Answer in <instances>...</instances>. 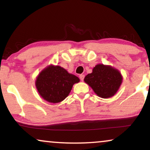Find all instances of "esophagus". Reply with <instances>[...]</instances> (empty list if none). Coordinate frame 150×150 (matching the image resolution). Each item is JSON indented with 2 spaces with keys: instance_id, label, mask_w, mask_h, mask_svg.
Instances as JSON below:
<instances>
[{
  "instance_id": "obj_1",
  "label": "esophagus",
  "mask_w": 150,
  "mask_h": 150,
  "mask_svg": "<svg viewBox=\"0 0 150 150\" xmlns=\"http://www.w3.org/2000/svg\"><path fill=\"white\" fill-rule=\"evenodd\" d=\"M79 78H80V79H81V81H83V80H84V79H85V75H84V74L79 75Z\"/></svg>"
}]
</instances>
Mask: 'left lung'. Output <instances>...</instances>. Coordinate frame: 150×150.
Masks as SVG:
<instances>
[{"mask_svg": "<svg viewBox=\"0 0 150 150\" xmlns=\"http://www.w3.org/2000/svg\"><path fill=\"white\" fill-rule=\"evenodd\" d=\"M84 81L99 97L108 98L117 91L122 84V76L117 69L98 64L93 69L92 73L86 76Z\"/></svg>", "mask_w": 150, "mask_h": 150, "instance_id": "obj_1", "label": "left lung"}]
</instances>
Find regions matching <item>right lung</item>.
I'll list each match as a JSON object with an SVG mask.
<instances>
[{
	"label": "right lung",
	"mask_w": 150,
	"mask_h": 150,
	"mask_svg": "<svg viewBox=\"0 0 150 150\" xmlns=\"http://www.w3.org/2000/svg\"><path fill=\"white\" fill-rule=\"evenodd\" d=\"M79 81V78L69 74L63 67L50 65L39 74L35 85L45 100L58 103L67 98L74 84Z\"/></svg>",
	"instance_id": "obj_1"
}]
</instances>
